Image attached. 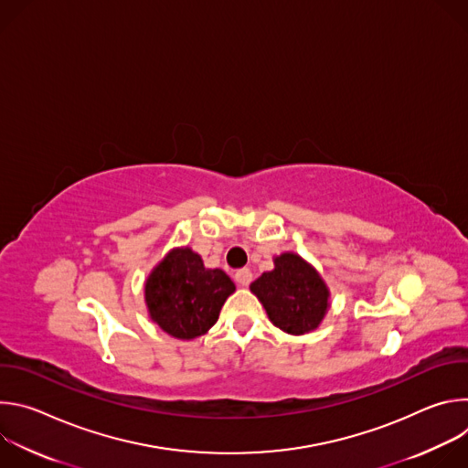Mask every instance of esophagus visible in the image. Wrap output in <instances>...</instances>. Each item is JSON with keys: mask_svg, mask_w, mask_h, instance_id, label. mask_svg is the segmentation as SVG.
I'll use <instances>...</instances> for the list:
<instances>
[{"mask_svg": "<svg viewBox=\"0 0 468 468\" xmlns=\"http://www.w3.org/2000/svg\"><path fill=\"white\" fill-rule=\"evenodd\" d=\"M251 278H253V274H251L250 269H240V271L235 272V282H237L240 287L250 285V283H251Z\"/></svg>", "mask_w": 468, "mask_h": 468, "instance_id": "obj_1", "label": "esophagus"}]
</instances>
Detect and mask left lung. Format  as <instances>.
Here are the masks:
<instances>
[{"label":"left lung","instance_id":"obj_1","mask_svg":"<svg viewBox=\"0 0 468 468\" xmlns=\"http://www.w3.org/2000/svg\"><path fill=\"white\" fill-rule=\"evenodd\" d=\"M274 264V271L264 272L250 289L276 327L303 335L322 322L329 292L314 269L298 255L283 253Z\"/></svg>","mask_w":468,"mask_h":468}]
</instances>
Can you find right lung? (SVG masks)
I'll list each match as a JSON object with an SVG mask.
<instances>
[{
  "instance_id": "right-lung-1",
  "label": "right lung",
  "mask_w": 468,
  "mask_h": 468,
  "mask_svg": "<svg viewBox=\"0 0 468 468\" xmlns=\"http://www.w3.org/2000/svg\"><path fill=\"white\" fill-rule=\"evenodd\" d=\"M235 291L222 271H207L188 248L170 251L146 282V303L154 322L176 339H196L218 320Z\"/></svg>"
}]
</instances>
